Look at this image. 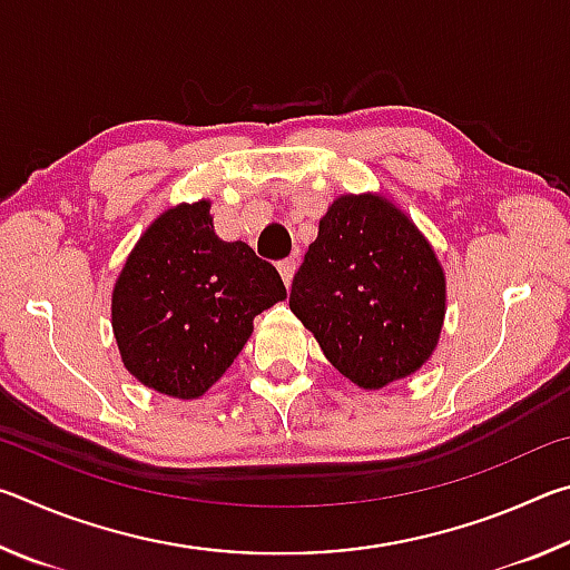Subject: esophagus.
I'll list each match as a JSON object with an SVG mask.
<instances>
[{
	"label": "esophagus",
	"instance_id": "34e87169",
	"mask_svg": "<svg viewBox=\"0 0 570 570\" xmlns=\"http://www.w3.org/2000/svg\"><path fill=\"white\" fill-rule=\"evenodd\" d=\"M278 274H282L286 288L292 286V282H294V274H296V262H294V258H284V262L278 264Z\"/></svg>",
	"mask_w": 570,
	"mask_h": 570
}]
</instances>
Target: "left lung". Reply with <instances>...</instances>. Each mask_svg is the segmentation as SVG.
I'll use <instances>...</instances> for the list:
<instances>
[{
	"label": "left lung",
	"mask_w": 570,
	"mask_h": 570,
	"mask_svg": "<svg viewBox=\"0 0 570 570\" xmlns=\"http://www.w3.org/2000/svg\"><path fill=\"white\" fill-rule=\"evenodd\" d=\"M445 302L435 248L382 193L334 198L288 296L334 370L362 390L387 387L430 360Z\"/></svg>",
	"instance_id": "1"
}]
</instances>
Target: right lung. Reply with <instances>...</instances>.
<instances>
[{
    "mask_svg": "<svg viewBox=\"0 0 570 570\" xmlns=\"http://www.w3.org/2000/svg\"><path fill=\"white\" fill-rule=\"evenodd\" d=\"M286 298L276 268L216 236L210 200L178 204L142 230L112 286L120 360L148 390L198 400L244 350L254 316Z\"/></svg>",
    "mask_w": 570,
    "mask_h": 570,
    "instance_id": "obj_1",
    "label": "right lung"
}]
</instances>
